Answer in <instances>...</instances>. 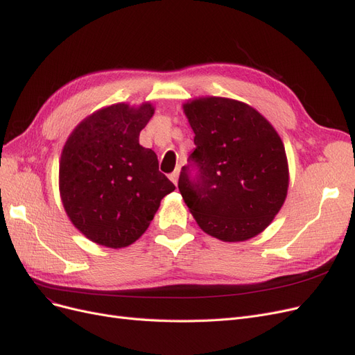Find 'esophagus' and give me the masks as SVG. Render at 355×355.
Wrapping results in <instances>:
<instances>
[{
    "label": "esophagus",
    "instance_id": "obj_1",
    "mask_svg": "<svg viewBox=\"0 0 355 355\" xmlns=\"http://www.w3.org/2000/svg\"><path fill=\"white\" fill-rule=\"evenodd\" d=\"M168 178H170V180H171V182H173L175 185H178V179H179V168H178V170H175L173 173H170V176H168Z\"/></svg>",
    "mask_w": 355,
    "mask_h": 355
}]
</instances>
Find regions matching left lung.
<instances>
[{"instance_id":"1","label":"left lung","mask_w":355,"mask_h":355,"mask_svg":"<svg viewBox=\"0 0 355 355\" xmlns=\"http://www.w3.org/2000/svg\"><path fill=\"white\" fill-rule=\"evenodd\" d=\"M196 149L179 191L200 228L222 241L262 232L282 209L288 170L284 145L252 106L225 98L184 105Z\"/></svg>"}]
</instances>
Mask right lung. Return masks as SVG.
<instances>
[{"mask_svg": "<svg viewBox=\"0 0 355 355\" xmlns=\"http://www.w3.org/2000/svg\"><path fill=\"white\" fill-rule=\"evenodd\" d=\"M154 108L111 105L78 124L60 157L59 185L69 219L92 241L120 249L146 231L175 185L139 133Z\"/></svg>", "mask_w": 355, "mask_h": 355, "instance_id": "obj_1", "label": "right lung"}]
</instances>
